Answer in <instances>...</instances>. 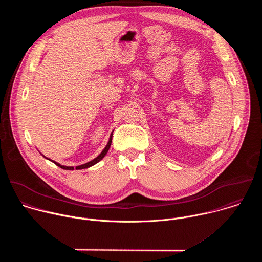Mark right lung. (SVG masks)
Instances as JSON below:
<instances>
[{
	"mask_svg": "<svg viewBox=\"0 0 262 262\" xmlns=\"http://www.w3.org/2000/svg\"><path fill=\"white\" fill-rule=\"evenodd\" d=\"M112 137H113V133L111 134V136H110V139H108V142H107V144L105 145L104 149H103V150H102V151L99 154V156H98V157H96L95 159H93L92 161H90V162H88V163H86V164H83V165L77 166V167H76V169H77V170H81V169H87V168H89V167H91V166H93V165L97 164L99 161H101V160L104 158V156L106 155V152L108 151L110 146H111V143H112ZM43 157H45V156H43ZM45 158H46V157H45ZM46 159H48V158H46ZM48 160H50V159H48ZM50 161H51V162H53L54 164H56L58 167H60V168L64 169V170H74V167L63 166V165H61V164H59V163H57V162H54V161H52V160H50Z\"/></svg>",
	"mask_w": 262,
	"mask_h": 262,
	"instance_id": "right-lung-1",
	"label": "right lung"
}]
</instances>
